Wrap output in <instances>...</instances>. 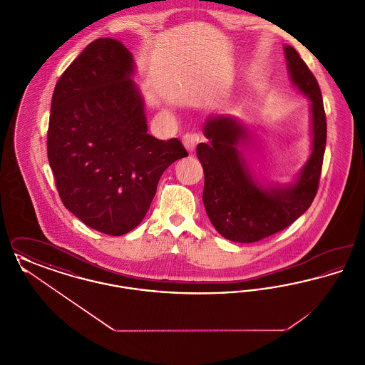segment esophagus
<instances>
[{
  "instance_id": "34e87169",
  "label": "esophagus",
  "mask_w": 365,
  "mask_h": 365,
  "mask_svg": "<svg viewBox=\"0 0 365 365\" xmlns=\"http://www.w3.org/2000/svg\"><path fill=\"white\" fill-rule=\"evenodd\" d=\"M182 142H183V146L186 148V150H187L190 155H192L194 150H195L198 138H197L195 135H192V134H186V135L183 137V139H182Z\"/></svg>"
}]
</instances>
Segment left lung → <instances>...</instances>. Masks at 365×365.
<instances>
[{"label": "left lung", "instance_id": "left-lung-1", "mask_svg": "<svg viewBox=\"0 0 365 365\" xmlns=\"http://www.w3.org/2000/svg\"><path fill=\"white\" fill-rule=\"evenodd\" d=\"M284 54L292 82L311 100L312 110V155L294 183L265 189L253 180L238 149L246 128L228 115L209 116L204 124L209 142L197 145L205 175L207 215L217 232L232 242H257L284 230L311 207L319 189L327 139L322 91L294 48L284 46Z\"/></svg>", "mask_w": 365, "mask_h": 365}]
</instances>
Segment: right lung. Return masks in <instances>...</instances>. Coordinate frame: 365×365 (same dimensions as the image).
Returning a JSON list of instances; mask_svg holds the SVG:
<instances>
[{
  "instance_id": "1",
  "label": "right lung",
  "mask_w": 365,
  "mask_h": 365,
  "mask_svg": "<svg viewBox=\"0 0 365 365\" xmlns=\"http://www.w3.org/2000/svg\"><path fill=\"white\" fill-rule=\"evenodd\" d=\"M133 72V56L120 41H93L57 81L48 130V158L64 207L112 237L138 226L163 173L189 156L179 139L148 134Z\"/></svg>"
}]
</instances>
